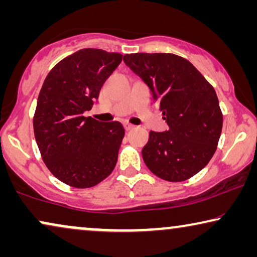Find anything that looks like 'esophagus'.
<instances>
[{
	"label": "esophagus",
	"mask_w": 257,
	"mask_h": 257,
	"mask_svg": "<svg viewBox=\"0 0 257 257\" xmlns=\"http://www.w3.org/2000/svg\"><path fill=\"white\" fill-rule=\"evenodd\" d=\"M124 127H125L126 131H131V130L135 128V126L131 125V124H128V122H125V124H124Z\"/></svg>",
	"instance_id": "obj_1"
}]
</instances>
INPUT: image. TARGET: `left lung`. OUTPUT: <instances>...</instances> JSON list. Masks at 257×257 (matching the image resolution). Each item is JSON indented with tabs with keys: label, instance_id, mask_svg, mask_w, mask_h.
I'll return each mask as SVG.
<instances>
[{
	"label": "left lung",
	"instance_id": "left-lung-1",
	"mask_svg": "<svg viewBox=\"0 0 257 257\" xmlns=\"http://www.w3.org/2000/svg\"><path fill=\"white\" fill-rule=\"evenodd\" d=\"M125 64L150 87L168 130L150 132L142 151L149 170L166 181L187 180L215 153L222 112L214 87L187 59L173 54H127Z\"/></svg>",
	"mask_w": 257,
	"mask_h": 257
}]
</instances>
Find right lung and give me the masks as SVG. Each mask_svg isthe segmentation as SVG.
<instances>
[{"label":"right lung","instance_id":"1","mask_svg":"<svg viewBox=\"0 0 257 257\" xmlns=\"http://www.w3.org/2000/svg\"><path fill=\"white\" fill-rule=\"evenodd\" d=\"M122 55L82 49L56 64L38 94L34 132L42 159L58 180L89 188L107 178L125 136L119 121L84 117Z\"/></svg>","mask_w":257,"mask_h":257}]
</instances>
